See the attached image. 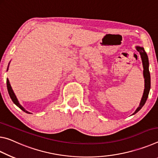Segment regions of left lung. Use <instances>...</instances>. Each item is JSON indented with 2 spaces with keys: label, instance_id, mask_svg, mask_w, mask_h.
<instances>
[{
  "label": "left lung",
  "instance_id": "8db88e82",
  "mask_svg": "<svg viewBox=\"0 0 158 158\" xmlns=\"http://www.w3.org/2000/svg\"><path fill=\"white\" fill-rule=\"evenodd\" d=\"M136 50L139 52V55L141 56L142 64H143V77H144V91L143 96H142L141 100L139 103V107L136 108L132 115L136 114L138 111L141 109V108L143 106V105L146 103L147 99H148V94L150 92V89H151V76H150L149 72V62H148V57L146 52L144 50V48L143 47H140V46H136Z\"/></svg>",
  "mask_w": 158,
  "mask_h": 158
}]
</instances>
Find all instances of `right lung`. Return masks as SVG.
Wrapping results in <instances>:
<instances>
[{"instance_id":"add662e5","label":"right lung","mask_w":158,"mask_h":158,"mask_svg":"<svg viewBox=\"0 0 158 158\" xmlns=\"http://www.w3.org/2000/svg\"><path fill=\"white\" fill-rule=\"evenodd\" d=\"M10 63V62H9V64H8V66H7V70H8ZM7 91H8L10 97V98H11L12 101V102H13V103H15V104L17 106L19 107V108H20V109H22L23 111H24V112L27 113H28V114H31V113L28 112V111H27V110H26L25 108H24V107H23L22 105L20 104L19 102V101H18L17 98V97H16V95L15 94L13 90H12V87H11V85H10L9 80L7 79Z\"/></svg>"}]
</instances>
